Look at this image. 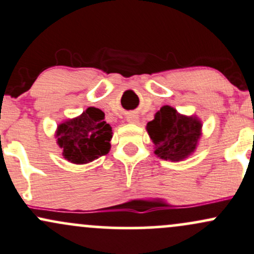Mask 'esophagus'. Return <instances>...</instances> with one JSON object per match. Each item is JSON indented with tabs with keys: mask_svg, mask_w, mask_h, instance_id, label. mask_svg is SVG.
<instances>
[{
	"mask_svg": "<svg viewBox=\"0 0 254 254\" xmlns=\"http://www.w3.org/2000/svg\"><path fill=\"white\" fill-rule=\"evenodd\" d=\"M127 121L129 123H131V124H135V123L138 122V117L136 116V114H129L127 118Z\"/></svg>",
	"mask_w": 254,
	"mask_h": 254,
	"instance_id": "34e87169",
	"label": "esophagus"
}]
</instances>
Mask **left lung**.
I'll list each match as a JSON object with an SVG mask.
<instances>
[{
    "mask_svg": "<svg viewBox=\"0 0 254 254\" xmlns=\"http://www.w3.org/2000/svg\"><path fill=\"white\" fill-rule=\"evenodd\" d=\"M202 123L196 116L178 113L171 106H163L146 130L154 143V154L169 161H182L190 157L201 137Z\"/></svg>",
    "mask_w": 254,
    "mask_h": 254,
    "instance_id": "obj_1",
    "label": "left lung"
}]
</instances>
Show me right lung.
<instances>
[{
  "label": "right lung",
  "instance_id": "right-lung-1",
  "mask_svg": "<svg viewBox=\"0 0 254 254\" xmlns=\"http://www.w3.org/2000/svg\"><path fill=\"white\" fill-rule=\"evenodd\" d=\"M112 135V127L106 123L105 113L95 107H88L76 118L64 121L55 132L63 157L77 165L91 163L107 154Z\"/></svg>",
  "mask_w": 254,
  "mask_h": 254
}]
</instances>
